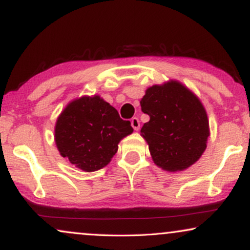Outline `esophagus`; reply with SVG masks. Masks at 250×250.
<instances>
[{"mask_svg": "<svg viewBox=\"0 0 250 250\" xmlns=\"http://www.w3.org/2000/svg\"><path fill=\"white\" fill-rule=\"evenodd\" d=\"M131 125H132V128L135 129V130H139V128H141V122H139V120L137 118H132L131 119Z\"/></svg>", "mask_w": 250, "mask_h": 250, "instance_id": "esophagus-1", "label": "esophagus"}]
</instances>
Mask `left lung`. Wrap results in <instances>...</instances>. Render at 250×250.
Here are the masks:
<instances>
[{
	"mask_svg": "<svg viewBox=\"0 0 250 250\" xmlns=\"http://www.w3.org/2000/svg\"><path fill=\"white\" fill-rule=\"evenodd\" d=\"M149 115L141 135L158 167L181 171L198 161L207 147L209 122L200 99L177 81L153 85L141 101Z\"/></svg>",
	"mask_w": 250,
	"mask_h": 250,
	"instance_id": "left-lung-1",
	"label": "left lung"
}]
</instances>
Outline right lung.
<instances>
[{"instance_id": "1", "label": "right lung", "mask_w": 250, "mask_h": 250, "mask_svg": "<svg viewBox=\"0 0 250 250\" xmlns=\"http://www.w3.org/2000/svg\"><path fill=\"white\" fill-rule=\"evenodd\" d=\"M132 131L130 121L120 118L107 102L84 96L69 103L58 116L55 141L62 156L91 172L107 166L120 141Z\"/></svg>"}]
</instances>
